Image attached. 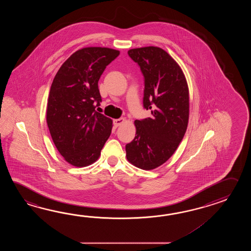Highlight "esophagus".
<instances>
[{"mask_svg": "<svg viewBox=\"0 0 251 251\" xmlns=\"http://www.w3.org/2000/svg\"><path fill=\"white\" fill-rule=\"evenodd\" d=\"M125 122V118H118V119H114L113 120V125L115 127H118L119 126H121Z\"/></svg>", "mask_w": 251, "mask_h": 251, "instance_id": "34e87169", "label": "esophagus"}]
</instances>
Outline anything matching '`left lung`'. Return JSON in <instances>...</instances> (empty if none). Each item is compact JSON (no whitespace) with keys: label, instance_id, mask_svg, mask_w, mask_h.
Here are the masks:
<instances>
[{"label":"left lung","instance_id":"left-lung-1","mask_svg":"<svg viewBox=\"0 0 251 251\" xmlns=\"http://www.w3.org/2000/svg\"><path fill=\"white\" fill-rule=\"evenodd\" d=\"M128 55L144 77V107L150 118L135 120V137L126 145V158L139 169L151 171L175 152L187 131L188 87L179 65L157 47L130 49Z\"/></svg>","mask_w":251,"mask_h":251}]
</instances>
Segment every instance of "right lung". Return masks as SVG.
I'll use <instances>...</instances> for the list:
<instances>
[{"label": "right lung", "instance_id": "right-lung-1", "mask_svg": "<svg viewBox=\"0 0 251 251\" xmlns=\"http://www.w3.org/2000/svg\"><path fill=\"white\" fill-rule=\"evenodd\" d=\"M120 52L85 48L73 53L53 78L47 122L60 154L75 167L95 162L111 133L112 120L97 112L101 96L98 82Z\"/></svg>", "mask_w": 251, "mask_h": 251}]
</instances>
